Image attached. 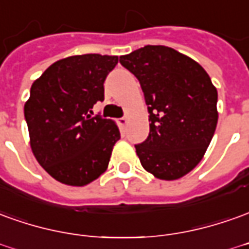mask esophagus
Returning a JSON list of instances; mask_svg holds the SVG:
<instances>
[{"mask_svg":"<svg viewBox=\"0 0 249 249\" xmlns=\"http://www.w3.org/2000/svg\"><path fill=\"white\" fill-rule=\"evenodd\" d=\"M119 124L121 125V126H125V125L128 124V117H126V116H124V117H121V119L119 120Z\"/></svg>","mask_w":249,"mask_h":249,"instance_id":"34e87169","label":"esophagus"}]
</instances>
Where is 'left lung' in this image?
Masks as SVG:
<instances>
[{
  "instance_id": "obj_1",
  "label": "left lung",
  "mask_w": 249,
  "mask_h": 249,
  "mask_svg": "<svg viewBox=\"0 0 249 249\" xmlns=\"http://www.w3.org/2000/svg\"><path fill=\"white\" fill-rule=\"evenodd\" d=\"M140 82L149 113V135L136 144L144 170L163 180L190 173L214 135L217 89L202 67L166 46H145L120 56Z\"/></svg>"
}]
</instances>
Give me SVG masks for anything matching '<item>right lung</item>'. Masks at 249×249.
<instances>
[{
  "instance_id": "1",
  "label": "right lung",
  "mask_w": 249,
  "mask_h": 249,
  "mask_svg": "<svg viewBox=\"0 0 249 249\" xmlns=\"http://www.w3.org/2000/svg\"><path fill=\"white\" fill-rule=\"evenodd\" d=\"M119 56L100 53L60 59L31 88L24 107L31 148L47 173L64 185L85 186L107 171L120 140L114 121L90 116L104 101V82Z\"/></svg>"
}]
</instances>
